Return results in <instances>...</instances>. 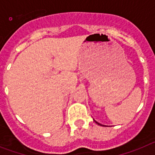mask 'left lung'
<instances>
[{
	"label": "left lung",
	"mask_w": 155,
	"mask_h": 155,
	"mask_svg": "<svg viewBox=\"0 0 155 155\" xmlns=\"http://www.w3.org/2000/svg\"><path fill=\"white\" fill-rule=\"evenodd\" d=\"M94 122H96V123H97V125H100V126H104V125H101V123H99V122H97V121H95V120H94Z\"/></svg>",
	"instance_id": "8db88e82"
}]
</instances>
